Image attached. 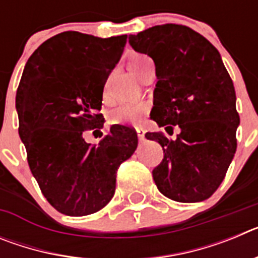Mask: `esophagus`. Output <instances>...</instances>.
<instances>
[{
  "instance_id": "34e87169",
  "label": "esophagus",
  "mask_w": 258,
  "mask_h": 258,
  "mask_svg": "<svg viewBox=\"0 0 258 258\" xmlns=\"http://www.w3.org/2000/svg\"><path fill=\"white\" fill-rule=\"evenodd\" d=\"M145 129H142V127H137V136H138V140L140 141H143L145 140Z\"/></svg>"
}]
</instances>
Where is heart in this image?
I'll return each instance as SVG.
<instances>
[{
  "instance_id": "obj_1",
  "label": "heart",
  "mask_w": 258,
  "mask_h": 258,
  "mask_svg": "<svg viewBox=\"0 0 258 258\" xmlns=\"http://www.w3.org/2000/svg\"><path fill=\"white\" fill-rule=\"evenodd\" d=\"M147 60H149L147 56H134L129 61V67H131L134 74L138 75V72L142 70V67ZM147 111H149V106L146 103H125L111 113V121L113 124H126V122L137 124V122H141V120L147 113Z\"/></svg>"
}]
</instances>
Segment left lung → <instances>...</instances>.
I'll return each mask as SVG.
<instances>
[{
	"instance_id": "left-lung-1",
	"label": "left lung",
	"mask_w": 258,
	"mask_h": 258,
	"mask_svg": "<svg viewBox=\"0 0 258 258\" xmlns=\"http://www.w3.org/2000/svg\"><path fill=\"white\" fill-rule=\"evenodd\" d=\"M136 51L151 56L157 83L151 118L168 140L146 133L164 151L152 170L157 188L169 199L197 203L208 199L225 178L236 151V95L220 52L198 32L178 24L155 26L129 36Z\"/></svg>"
}]
</instances>
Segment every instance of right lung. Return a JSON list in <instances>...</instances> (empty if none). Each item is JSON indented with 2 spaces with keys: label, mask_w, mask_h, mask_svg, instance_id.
<instances>
[{
  "label": "right lung",
  "mask_w": 258,
  "mask_h": 258,
  "mask_svg": "<svg viewBox=\"0 0 258 258\" xmlns=\"http://www.w3.org/2000/svg\"><path fill=\"white\" fill-rule=\"evenodd\" d=\"M126 35L101 38L63 32L29 56L18 86L19 136L41 191L58 212L88 216L112 199L116 172L136 151V131L115 124L99 145L86 129H101L103 88Z\"/></svg>",
  "instance_id": "1"
}]
</instances>
